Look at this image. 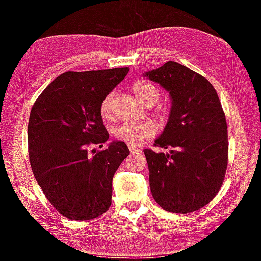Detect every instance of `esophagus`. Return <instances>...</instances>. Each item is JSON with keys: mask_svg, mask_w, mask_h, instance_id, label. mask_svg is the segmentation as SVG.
Segmentation results:
<instances>
[{"mask_svg": "<svg viewBox=\"0 0 261 261\" xmlns=\"http://www.w3.org/2000/svg\"><path fill=\"white\" fill-rule=\"evenodd\" d=\"M129 149H130L131 154H132V153H139V152H140L139 148H137V147H135V146H131V145H129Z\"/></svg>", "mask_w": 261, "mask_h": 261, "instance_id": "34e87169", "label": "esophagus"}]
</instances>
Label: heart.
I'll use <instances>...</instances> for the list:
<instances>
[{
  "instance_id": "1",
  "label": "heart",
  "mask_w": 261,
  "mask_h": 261,
  "mask_svg": "<svg viewBox=\"0 0 261 261\" xmlns=\"http://www.w3.org/2000/svg\"><path fill=\"white\" fill-rule=\"evenodd\" d=\"M132 91L141 103L151 107L155 105L160 99V90L152 82L146 79H138L132 85ZM114 98V93L110 92L105 96L100 103V113L103 117H107L112 108V101ZM156 115L160 118H165L168 112L166 108L156 109ZM115 138L124 141V143L136 146L141 140L149 138L155 134V126L151 122H141V123H123L114 129Z\"/></svg>"
}]
</instances>
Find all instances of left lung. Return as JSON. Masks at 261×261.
I'll return each mask as SVG.
<instances>
[{"instance_id":"8db88e82","label":"left lung","mask_w":261,"mask_h":261,"mask_svg":"<svg viewBox=\"0 0 261 261\" xmlns=\"http://www.w3.org/2000/svg\"><path fill=\"white\" fill-rule=\"evenodd\" d=\"M144 76L171 98L169 120L154 146L173 149H144L153 198L173 213L200 210L218 194L228 165V127L218 93L205 77L177 62Z\"/></svg>"}]
</instances>
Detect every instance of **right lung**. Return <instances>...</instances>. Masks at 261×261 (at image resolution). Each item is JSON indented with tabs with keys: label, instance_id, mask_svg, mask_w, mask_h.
Segmentation results:
<instances>
[{
	"label": "right lung",
	"instance_id": "add662e5",
	"mask_svg": "<svg viewBox=\"0 0 261 261\" xmlns=\"http://www.w3.org/2000/svg\"><path fill=\"white\" fill-rule=\"evenodd\" d=\"M127 72L129 68L64 72L31 109V168L47 199L65 218L92 220L112 205L113 177L129 148L114 141L91 155L87 147H102L108 140L100 103Z\"/></svg>",
	"mask_w": 261,
	"mask_h": 261
}]
</instances>
